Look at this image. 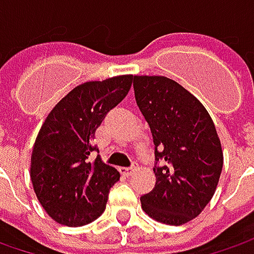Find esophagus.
<instances>
[{
	"label": "esophagus",
	"instance_id": "esophagus-1",
	"mask_svg": "<svg viewBox=\"0 0 254 254\" xmlns=\"http://www.w3.org/2000/svg\"><path fill=\"white\" fill-rule=\"evenodd\" d=\"M120 171H122V174H124V175H130V174H132V171H134V168H120Z\"/></svg>",
	"mask_w": 254,
	"mask_h": 254
}]
</instances>
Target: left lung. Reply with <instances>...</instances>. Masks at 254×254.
<instances>
[{
  "label": "left lung",
  "mask_w": 254,
  "mask_h": 254,
  "mask_svg": "<svg viewBox=\"0 0 254 254\" xmlns=\"http://www.w3.org/2000/svg\"><path fill=\"white\" fill-rule=\"evenodd\" d=\"M134 94L155 145V187L141 196L157 222L180 226L212 199L223 167L222 145L203 104L165 76H134Z\"/></svg>",
  "instance_id": "left-lung-1"
}]
</instances>
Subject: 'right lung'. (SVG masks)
Instances as JSON below:
<instances>
[{
  "mask_svg": "<svg viewBox=\"0 0 254 254\" xmlns=\"http://www.w3.org/2000/svg\"><path fill=\"white\" fill-rule=\"evenodd\" d=\"M132 74L76 86L52 109L35 140L31 181L36 198L58 223L82 226L106 209L109 192L120 180L96 150L94 132L106 114L130 92Z\"/></svg>",
  "mask_w": 254,
  "mask_h": 254,
  "instance_id": "right-lung-1",
  "label": "right lung"
}]
</instances>
